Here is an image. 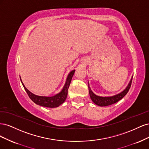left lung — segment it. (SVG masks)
<instances>
[{"label":"left lung","mask_w":149,"mask_h":149,"mask_svg":"<svg viewBox=\"0 0 149 149\" xmlns=\"http://www.w3.org/2000/svg\"><path fill=\"white\" fill-rule=\"evenodd\" d=\"M131 84H132V79L130 81L129 85L127 86V87L126 88V89L124 90V91H123V92L118 94H117V95L111 96V97H101V96H96V94H94L92 92L91 89H90V88L88 86L90 97H91L93 102L94 104H96L97 106H107L109 105H112L113 104L116 103L117 102L120 101L121 99H123L126 94H127L130 86H131Z\"/></svg>","instance_id":"1"}]
</instances>
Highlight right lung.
<instances>
[{"instance_id": "right-lung-1", "label": "right lung", "mask_w": 149, "mask_h": 149, "mask_svg": "<svg viewBox=\"0 0 149 149\" xmlns=\"http://www.w3.org/2000/svg\"><path fill=\"white\" fill-rule=\"evenodd\" d=\"M75 70H73L71 71L70 74L68 76L66 82L65 83V85L64 88H63L62 91L55 96H53L52 97H46V96H39L35 95L33 93L30 92L29 90L26 89L23 83L22 82V80L20 79L21 82L22 83V85L25 90V91L27 93L28 96L31 99V100L33 101L35 104H37L38 105L47 107H58L60 105H61L62 103H63L66 100L67 95H68V90L69 86L71 83V81L72 79V77L74 73Z\"/></svg>"}]
</instances>
